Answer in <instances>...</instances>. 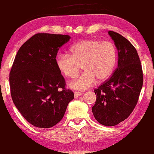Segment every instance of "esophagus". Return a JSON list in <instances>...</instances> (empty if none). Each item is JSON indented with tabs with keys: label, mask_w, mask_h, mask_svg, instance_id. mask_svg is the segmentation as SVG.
Returning a JSON list of instances; mask_svg holds the SVG:
<instances>
[{
	"label": "esophagus",
	"mask_w": 154,
	"mask_h": 154,
	"mask_svg": "<svg viewBox=\"0 0 154 154\" xmlns=\"http://www.w3.org/2000/svg\"><path fill=\"white\" fill-rule=\"evenodd\" d=\"M81 95H82V93L79 92V91H75V93H74V95H75V98L79 97V96H81Z\"/></svg>",
	"instance_id": "34e87169"
}]
</instances>
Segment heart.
I'll return each mask as SVG.
<instances>
[{
  "instance_id": "obj_1",
  "label": "heart",
  "mask_w": 154,
  "mask_h": 154,
  "mask_svg": "<svg viewBox=\"0 0 154 154\" xmlns=\"http://www.w3.org/2000/svg\"><path fill=\"white\" fill-rule=\"evenodd\" d=\"M70 55L60 53L56 58L57 69L65 77L74 78L82 66L83 73L72 81L69 86L77 90H85L95 83L109 77L115 67L117 52L109 41L86 39L69 49Z\"/></svg>"
}]
</instances>
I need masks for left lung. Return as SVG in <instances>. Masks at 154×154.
Instances as JSON below:
<instances>
[{
  "label": "left lung",
  "mask_w": 154,
  "mask_h": 154,
  "mask_svg": "<svg viewBox=\"0 0 154 154\" xmlns=\"http://www.w3.org/2000/svg\"><path fill=\"white\" fill-rule=\"evenodd\" d=\"M108 34L118 51L117 67L109 79L94 90L93 116L105 126H114L127 119L136 105L143 85V72L135 48L119 33Z\"/></svg>",
  "instance_id": "8db88e82"
}]
</instances>
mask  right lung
<instances>
[{"instance_id": "add662e5", "label": "right lung", "mask_w": 154, "mask_h": 154, "mask_svg": "<svg viewBox=\"0 0 154 154\" xmlns=\"http://www.w3.org/2000/svg\"><path fill=\"white\" fill-rule=\"evenodd\" d=\"M69 35L38 33L18 51L9 76L13 103L27 122L49 128L63 119L74 93L56 65L59 49Z\"/></svg>"}]
</instances>
